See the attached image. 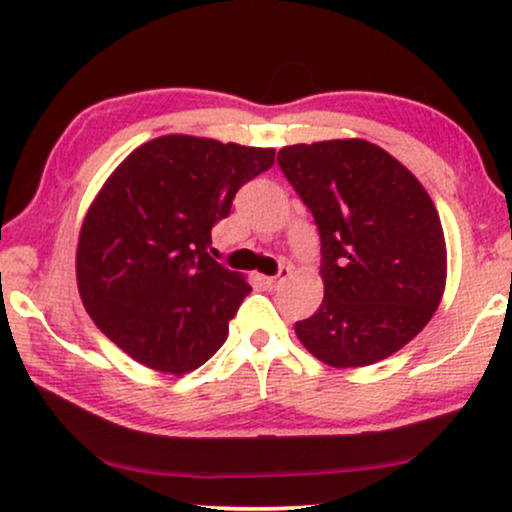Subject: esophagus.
<instances>
[{
    "mask_svg": "<svg viewBox=\"0 0 512 512\" xmlns=\"http://www.w3.org/2000/svg\"><path fill=\"white\" fill-rule=\"evenodd\" d=\"M289 273H292V269H289V266H285V269H282L278 276H262L259 280H262V285L269 289V292H273V289H278L282 282L289 278Z\"/></svg>",
    "mask_w": 512,
    "mask_h": 512,
    "instance_id": "esophagus-1",
    "label": "esophagus"
}]
</instances>
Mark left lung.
<instances>
[{"mask_svg":"<svg viewBox=\"0 0 512 512\" xmlns=\"http://www.w3.org/2000/svg\"><path fill=\"white\" fill-rule=\"evenodd\" d=\"M278 165L322 236L324 299L296 338L331 368L400 352L446 289L444 227L423 183L361 137L289 144Z\"/></svg>","mask_w":512,"mask_h":512,"instance_id":"left-lung-1","label":"left lung"}]
</instances>
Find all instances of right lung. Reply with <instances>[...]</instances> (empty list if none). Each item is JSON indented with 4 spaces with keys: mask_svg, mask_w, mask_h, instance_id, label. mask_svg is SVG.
<instances>
[{
    "mask_svg": "<svg viewBox=\"0 0 512 512\" xmlns=\"http://www.w3.org/2000/svg\"><path fill=\"white\" fill-rule=\"evenodd\" d=\"M273 160L276 149L172 133L114 167L82 220L75 276L121 352L179 377L223 347L250 285L209 255L211 230Z\"/></svg>",
    "mask_w": 512,
    "mask_h": 512,
    "instance_id": "right-lung-1",
    "label": "right lung"
}]
</instances>
